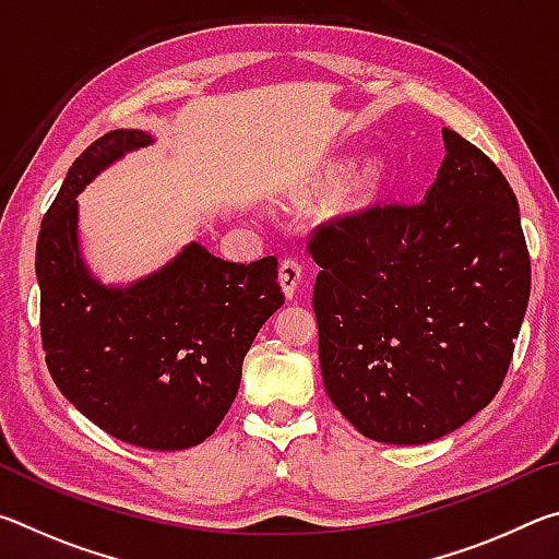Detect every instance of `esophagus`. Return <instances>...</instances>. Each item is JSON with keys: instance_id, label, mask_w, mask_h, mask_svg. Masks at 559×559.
I'll return each instance as SVG.
<instances>
[{"instance_id": "1", "label": "esophagus", "mask_w": 559, "mask_h": 559, "mask_svg": "<svg viewBox=\"0 0 559 559\" xmlns=\"http://www.w3.org/2000/svg\"><path fill=\"white\" fill-rule=\"evenodd\" d=\"M300 278H302L300 263L296 259H283L281 266H278V283H281V288L288 298H293V293L298 290Z\"/></svg>"}]
</instances>
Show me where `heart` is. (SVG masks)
<instances>
[{"label": "heart", "mask_w": 559, "mask_h": 559, "mask_svg": "<svg viewBox=\"0 0 559 559\" xmlns=\"http://www.w3.org/2000/svg\"><path fill=\"white\" fill-rule=\"evenodd\" d=\"M382 179V165L380 163H367L365 167H359L357 173L349 179V187H347V197L353 202H365L367 197H370L377 185H380Z\"/></svg>", "instance_id": "heart-1"}]
</instances>
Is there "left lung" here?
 I'll use <instances>...</instances> for the list:
<instances>
[{
	"mask_svg": "<svg viewBox=\"0 0 559 559\" xmlns=\"http://www.w3.org/2000/svg\"><path fill=\"white\" fill-rule=\"evenodd\" d=\"M447 157L419 204L318 226L308 251L325 392L382 443L463 427L503 384L530 298V257L503 173L441 130Z\"/></svg>",
	"mask_w": 559,
	"mask_h": 559,
	"instance_id": "obj_1",
	"label": "left lung"
}]
</instances>
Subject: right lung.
Instances as JSON below:
<instances>
[{
    "label": "right lung",
    "mask_w": 559,
    "mask_h": 559,
    "mask_svg": "<svg viewBox=\"0 0 559 559\" xmlns=\"http://www.w3.org/2000/svg\"><path fill=\"white\" fill-rule=\"evenodd\" d=\"M153 143L143 130H112L66 175L36 241L41 343L56 386L96 427L132 447L182 451L229 412L243 357L283 293L276 257L231 263L197 241L128 286L93 276L75 197Z\"/></svg>",
    "instance_id": "obj_1"
}]
</instances>
